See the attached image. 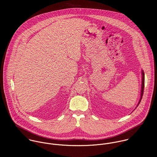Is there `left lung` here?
<instances>
[{
    "mask_svg": "<svg viewBox=\"0 0 157 157\" xmlns=\"http://www.w3.org/2000/svg\"><path fill=\"white\" fill-rule=\"evenodd\" d=\"M141 75H142V83H141V94H140V100H139V102H138V104L137 105L136 107L138 106V105L140 104L141 100V98H142V97H143V92H144V71L143 70H141Z\"/></svg>",
    "mask_w": 157,
    "mask_h": 157,
    "instance_id": "left-lung-1",
    "label": "left lung"
}]
</instances>
